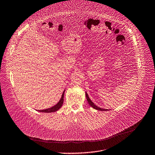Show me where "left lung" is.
<instances>
[{
    "label": "left lung",
    "instance_id": "1",
    "mask_svg": "<svg viewBox=\"0 0 155 155\" xmlns=\"http://www.w3.org/2000/svg\"><path fill=\"white\" fill-rule=\"evenodd\" d=\"M85 96H86V98H87V101H88L89 105H90L91 107H93V108H94V109H96V110H100V111H107V110H108V109H104V108H100V107L96 106V105L91 101V99H90V97H89V96H88V94H87V93L86 91H85Z\"/></svg>",
    "mask_w": 155,
    "mask_h": 155
}]
</instances>
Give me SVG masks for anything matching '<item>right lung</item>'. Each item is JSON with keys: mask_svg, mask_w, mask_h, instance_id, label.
<instances>
[{"mask_svg": "<svg viewBox=\"0 0 155 155\" xmlns=\"http://www.w3.org/2000/svg\"><path fill=\"white\" fill-rule=\"evenodd\" d=\"M65 90L63 91V93H62V95L61 96V98L60 99L59 101L58 102V104H56L55 105L50 107V108H47V109H45V110H38V111L39 112H43V113H52V112H55L56 111H58L59 109H60L63 104V102H64V93H65Z\"/></svg>", "mask_w": 155, "mask_h": 155, "instance_id": "obj_1", "label": "right lung"}]
</instances>
